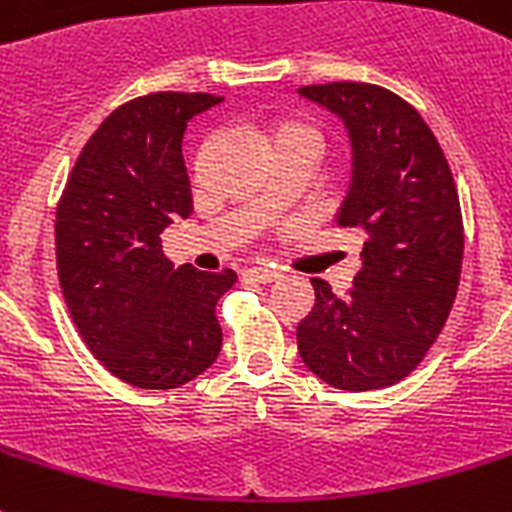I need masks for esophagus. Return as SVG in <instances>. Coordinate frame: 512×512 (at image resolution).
I'll list each match as a JSON object with an SVG mask.
<instances>
[{
	"mask_svg": "<svg viewBox=\"0 0 512 512\" xmlns=\"http://www.w3.org/2000/svg\"><path fill=\"white\" fill-rule=\"evenodd\" d=\"M244 276L252 278V281H260V283H273L281 278V273H278V270H270V268H249Z\"/></svg>",
	"mask_w": 512,
	"mask_h": 512,
	"instance_id": "34e87169",
	"label": "esophagus"
}]
</instances>
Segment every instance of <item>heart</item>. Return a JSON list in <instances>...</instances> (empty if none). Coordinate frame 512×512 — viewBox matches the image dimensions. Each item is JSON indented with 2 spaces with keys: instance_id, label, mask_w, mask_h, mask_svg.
<instances>
[{
  "instance_id": "obj_1",
  "label": "heart",
  "mask_w": 512,
  "mask_h": 512,
  "mask_svg": "<svg viewBox=\"0 0 512 512\" xmlns=\"http://www.w3.org/2000/svg\"><path fill=\"white\" fill-rule=\"evenodd\" d=\"M273 145L276 148H304L317 156L322 148V132L317 124L307 122V119H283L273 130Z\"/></svg>"
}]
</instances>
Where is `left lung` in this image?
Listing matches in <instances>:
<instances>
[{
	"label": "left lung",
	"mask_w": 512,
	"mask_h": 512,
	"mask_svg": "<svg viewBox=\"0 0 512 512\" xmlns=\"http://www.w3.org/2000/svg\"><path fill=\"white\" fill-rule=\"evenodd\" d=\"M343 119L351 184L336 223L364 234L354 289L312 278L315 307L296 328L309 372L338 390L411 375L448 320L461 281L463 218L448 158L419 111L369 83L299 88Z\"/></svg>",
	"instance_id": "8db88e82"
}]
</instances>
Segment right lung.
Wrapping results in <instances>:
<instances>
[{"instance_id":"add662e5","label":"right lung","mask_w":512,"mask_h":512,"mask_svg":"<svg viewBox=\"0 0 512 512\" xmlns=\"http://www.w3.org/2000/svg\"><path fill=\"white\" fill-rule=\"evenodd\" d=\"M210 93H150L103 119L57 205V270L77 333L111 375L171 390L216 362L234 270L174 268L161 234L192 213L182 137Z\"/></svg>"}]
</instances>
